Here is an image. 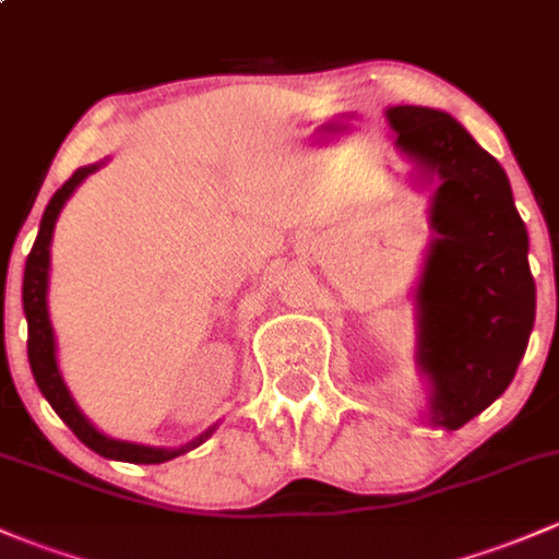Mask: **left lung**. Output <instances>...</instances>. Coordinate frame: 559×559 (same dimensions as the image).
I'll list each match as a JSON object with an SVG mask.
<instances>
[{
    "instance_id": "8db88e82",
    "label": "left lung",
    "mask_w": 559,
    "mask_h": 559,
    "mask_svg": "<svg viewBox=\"0 0 559 559\" xmlns=\"http://www.w3.org/2000/svg\"><path fill=\"white\" fill-rule=\"evenodd\" d=\"M397 148L435 181V239L416 287V362L429 421L461 429L501 397L527 349L536 282L527 229L498 162L445 111L392 106Z\"/></svg>"
}]
</instances>
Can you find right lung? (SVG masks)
I'll list each match as a JSON object with an SVG mask.
<instances>
[{
	"label": "right lung",
	"mask_w": 559,
	"mask_h": 559,
	"mask_svg": "<svg viewBox=\"0 0 559 559\" xmlns=\"http://www.w3.org/2000/svg\"><path fill=\"white\" fill-rule=\"evenodd\" d=\"M104 162L98 165H87L80 167L74 176L66 181L61 189L52 194L50 205L45 207V215H41L39 224V234L34 239L32 253L26 258V272H23V311H26V322H28V365H32L34 381H37L39 392L45 394V400L50 402L52 411L63 418V424L80 437L82 442L90 450H95L98 455L111 461H128V464H162V461H170L176 455L189 453L197 445L207 440L210 435L215 431V426H210L207 431H202L197 440L186 442L181 448H152V445H135V442H124V440H114V437H106L104 431L95 429L93 424L87 421L85 413L76 407L74 397L66 389V381L61 376V368H58V357H56V333H52L50 325V314H47V285H50V242H52V231H56V221L61 215V210L66 205L74 189L80 186L90 173H95Z\"/></svg>",
	"instance_id": "right-lung-1"
}]
</instances>
